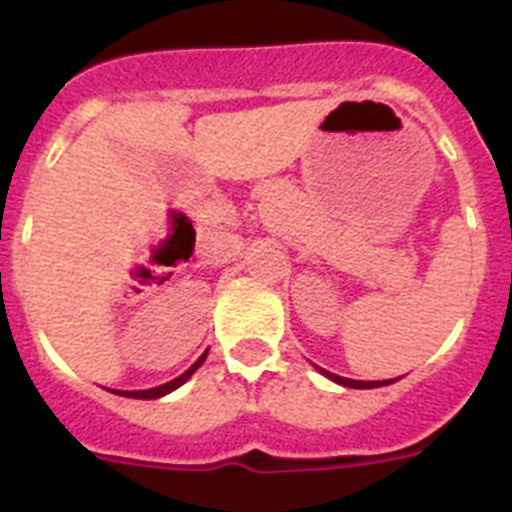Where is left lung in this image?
<instances>
[{
    "mask_svg": "<svg viewBox=\"0 0 512 512\" xmlns=\"http://www.w3.org/2000/svg\"><path fill=\"white\" fill-rule=\"evenodd\" d=\"M318 369H320V366H318ZM320 372H323L328 379H333V382L343 384V387H354V390H372V387H384V384L395 382V379H384V382H356V379L338 377V374H330V372H325V369H320Z\"/></svg>",
    "mask_w": 512,
    "mask_h": 512,
    "instance_id": "8db88e82",
    "label": "left lung"
}]
</instances>
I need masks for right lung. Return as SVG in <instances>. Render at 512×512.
<instances>
[{
	"instance_id": "add662e5",
	"label": "right lung",
	"mask_w": 512,
	"mask_h": 512,
	"mask_svg": "<svg viewBox=\"0 0 512 512\" xmlns=\"http://www.w3.org/2000/svg\"><path fill=\"white\" fill-rule=\"evenodd\" d=\"M205 356L207 354H202L200 359L194 361V364L189 366V369L182 374V377L171 379V382L161 384V387H153V390H138V392H122V390H115V392H117V395H122V397H135V400H156V397H164V395H169V392H174L176 387H182V384L187 382V379L192 377V374L197 372V369H200L202 361H205Z\"/></svg>"
}]
</instances>
